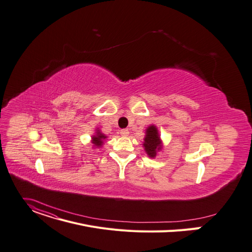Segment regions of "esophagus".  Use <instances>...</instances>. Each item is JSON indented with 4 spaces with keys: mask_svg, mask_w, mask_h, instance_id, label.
<instances>
[{
    "mask_svg": "<svg viewBox=\"0 0 252 252\" xmlns=\"http://www.w3.org/2000/svg\"><path fill=\"white\" fill-rule=\"evenodd\" d=\"M128 133H129V131H128V129H126V128H125V129H122V130H121V134H122V135H124V136L128 135Z\"/></svg>",
    "mask_w": 252,
    "mask_h": 252,
    "instance_id": "esophagus-1",
    "label": "esophagus"
}]
</instances>
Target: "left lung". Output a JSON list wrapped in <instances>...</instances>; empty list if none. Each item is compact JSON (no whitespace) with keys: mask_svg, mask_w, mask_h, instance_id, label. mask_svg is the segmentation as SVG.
I'll return each instance as SVG.
<instances>
[{"mask_svg":"<svg viewBox=\"0 0 252 252\" xmlns=\"http://www.w3.org/2000/svg\"><path fill=\"white\" fill-rule=\"evenodd\" d=\"M144 148L149 157L155 158L157 153L162 150V141L159 138L157 126L154 125L150 126L146 129V136L144 139Z\"/></svg>","mask_w":252,"mask_h":252,"instance_id":"obj_1","label":"left lung"}]
</instances>
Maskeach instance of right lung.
Instances as JSON below:
<instances>
[{
	"label": "right lung",
	"instance_id": "right-lung-1",
	"mask_svg": "<svg viewBox=\"0 0 252 252\" xmlns=\"http://www.w3.org/2000/svg\"><path fill=\"white\" fill-rule=\"evenodd\" d=\"M91 139H93V144L94 145V147L100 148L103 145V141L106 139V135L103 134L102 132H100L99 129H97L95 135H94Z\"/></svg>",
	"mask_w": 252,
	"mask_h": 252
}]
</instances>
